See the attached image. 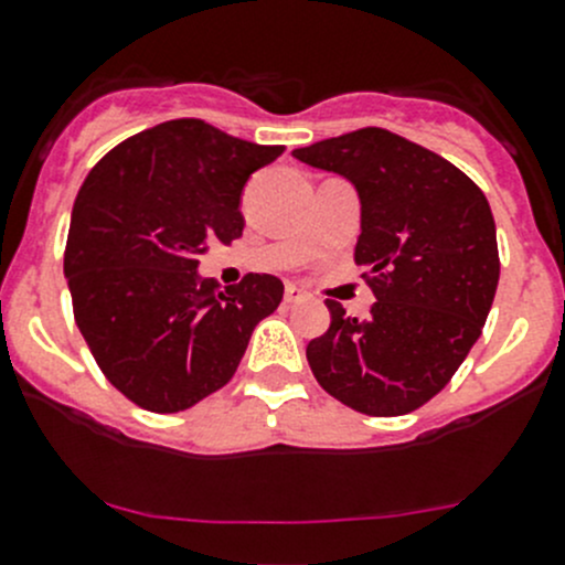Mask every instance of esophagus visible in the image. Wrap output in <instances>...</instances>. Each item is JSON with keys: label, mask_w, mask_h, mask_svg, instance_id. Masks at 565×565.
Wrapping results in <instances>:
<instances>
[{"label": "esophagus", "mask_w": 565, "mask_h": 565, "mask_svg": "<svg viewBox=\"0 0 565 565\" xmlns=\"http://www.w3.org/2000/svg\"><path fill=\"white\" fill-rule=\"evenodd\" d=\"M284 300L287 303H300V300H309V292L303 287H298V284H287L284 287Z\"/></svg>", "instance_id": "34e87169"}]
</instances>
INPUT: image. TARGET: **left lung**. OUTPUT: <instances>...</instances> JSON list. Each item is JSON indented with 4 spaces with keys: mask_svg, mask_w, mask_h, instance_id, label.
<instances>
[{
    "mask_svg": "<svg viewBox=\"0 0 565 565\" xmlns=\"http://www.w3.org/2000/svg\"><path fill=\"white\" fill-rule=\"evenodd\" d=\"M348 179L361 201L355 265L375 303L344 317L306 348L317 383L370 416H399L450 383L494 303L500 250L483 190L434 151L366 126L292 151Z\"/></svg>",
    "mask_w": 565,
    "mask_h": 565,
    "instance_id": "left-lung-1",
    "label": "left lung"
}]
</instances>
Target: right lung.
<instances>
[{
  "label": "right lung",
  "mask_w": 565,
  "mask_h": 565,
  "mask_svg": "<svg viewBox=\"0 0 565 565\" xmlns=\"http://www.w3.org/2000/svg\"><path fill=\"white\" fill-rule=\"evenodd\" d=\"M281 154L179 118L115 146L82 182L63 259L74 320L140 408L177 414L226 386L256 322L281 303L284 284L267 273L226 289L199 276L212 243L243 234L250 173Z\"/></svg>",
  "instance_id": "obj_1"
}]
</instances>
